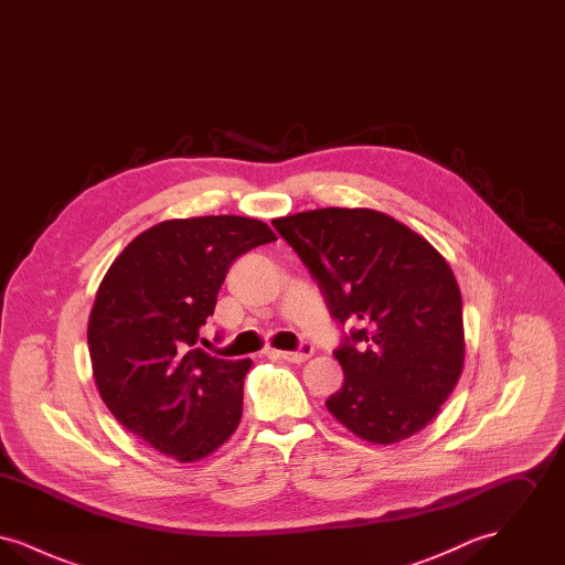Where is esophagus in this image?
I'll return each instance as SVG.
<instances>
[{
    "label": "esophagus",
    "instance_id": "esophagus-1",
    "mask_svg": "<svg viewBox=\"0 0 565 565\" xmlns=\"http://www.w3.org/2000/svg\"><path fill=\"white\" fill-rule=\"evenodd\" d=\"M267 355H270V358H279V360H288V362H295V364H300V362H307V360L313 355V348L305 343V345H302L298 351L267 350Z\"/></svg>",
    "mask_w": 565,
    "mask_h": 565
}]
</instances>
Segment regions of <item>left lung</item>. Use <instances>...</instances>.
<instances>
[{
    "label": "left lung",
    "mask_w": 565,
    "mask_h": 565,
    "mask_svg": "<svg viewBox=\"0 0 565 565\" xmlns=\"http://www.w3.org/2000/svg\"><path fill=\"white\" fill-rule=\"evenodd\" d=\"M334 320L358 326L341 350L343 387L326 406L358 438L394 445L424 430L463 369L456 275L392 215L323 207L275 217Z\"/></svg>",
    "instance_id": "left-lung-1"
}]
</instances>
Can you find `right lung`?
I'll use <instances>...</instances> for the list:
<instances>
[{
    "instance_id": "add662e5",
    "label": "right lung",
    "mask_w": 565,
    "mask_h": 565,
    "mask_svg": "<svg viewBox=\"0 0 565 565\" xmlns=\"http://www.w3.org/2000/svg\"><path fill=\"white\" fill-rule=\"evenodd\" d=\"M275 239L243 215L164 220L104 275L86 332L95 385L109 413L164 456L203 459L237 430L252 360H220L196 341L228 267Z\"/></svg>"
}]
</instances>
